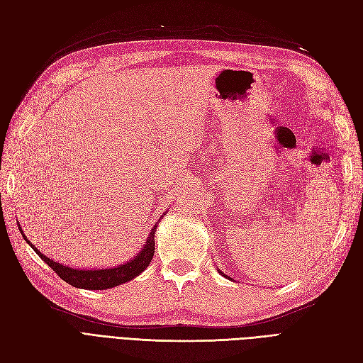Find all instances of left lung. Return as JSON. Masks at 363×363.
I'll return each mask as SVG.
<instances>
[{
  "label": "left lung",
  "mask_w": 363,
  "mask_h": 363,
  "mask_svg": "<svg viewBox=\"0 0 363 363\" xmlns=\"http://www.w3.org/2000/svg\"><path fill=\"white\" fill-rule=\"evenodd\" d=\"M218 272H219V274H221V276H224V277H225V279H230V277H228V276H225V274H224V272H223V271H221V269H218Z\"/></svg>",
  "instance_id": "1"
}]
</instances>
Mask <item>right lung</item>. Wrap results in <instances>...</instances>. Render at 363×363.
I'll return each instance as SVG.
<instances>
[{
  "label": "right lung",
  "instance_id": "obj_1",
  "mask_svg": "<svg viewBox=\"0 0 363 363\" xmlns=\"http://www.w3.org/2000/svg\"><path fill=\"white\" fill-rule=\"evenodd\" d=\"M157 224L151 227L147 242L144 244V248H142L133 259L123 263V265L119 267L104 268V269H80V268H72V267H67V265H62V263L54 262L45 255H42V252L30 242L27 236L24 235L23 228H21L19 223H18V227H19L21 235H23V238L27 240L28 245H31V248L36 251V255L45 262L52 271H56V274L60 276L62 280L69 283L74 288L103 291V289H111V288L119 286V284L133 280L135 277L139 276L140 272H144L148 268L152 256H155V235H156Z\"/></svg>",
  "mask_w": 363,
  "mask_h": 363
}]
</instances>
